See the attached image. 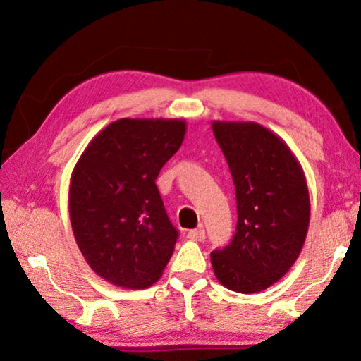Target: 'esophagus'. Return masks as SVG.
Masks as SVG:
<instances>
[{
  "mask_svg": "<svg viewBox=\"0 0 361 361\" xmlns=\"http://www.w3.org/2000/svg\"><path fill=\"white\" fill-rule=\"evenodd\" d=\"M188 239L195 240V242H202L205 239V229L202 226H199V228L191 229L188 232Z\"/></svg>",
  "mask_w": 361,
  "mask_h": 361,
  "instance_id": "34e87169",
  "label": "esophagus"
}]
</instances>
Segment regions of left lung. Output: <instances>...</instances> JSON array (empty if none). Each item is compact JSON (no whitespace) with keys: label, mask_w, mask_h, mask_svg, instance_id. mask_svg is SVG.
<instances>
[{"label":"left lung","mask_w":361,"mask_h":361,"mask_svg":"<svg viewBox=\"0 0 361 361\" xmlns=\"http://www.w3.org/2000/svg\"><path fill=\"white\" fill-rule=\"evenodd\" d=\"M235 188L237 226L210 253L216 279L237 293H258L295 264L309 228L302 169L288 146L256 122H213Z\"/></svg>","instance_id":"1"}]
</instances>
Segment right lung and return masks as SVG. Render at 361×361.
Instances as JSON below:
<instances>
[{
	"label": "right lung",
	"instance_id": "obj_1",
	"mask_svg": "<svg viewBox=\"0 0 361 361\" xmlns=\"http://www.w3.org/2000/svg\"><path fill=\"white\" fill-rule=\"evenodd\" d=\"M186 122L119 119L79 159L70 185V218L89 266L124 288L161 277L178 239L156 186L183 143Z\"/></svg>",
	"mask_w": 361,
	"mask_h": 361
}]
</instances>
